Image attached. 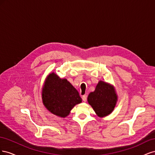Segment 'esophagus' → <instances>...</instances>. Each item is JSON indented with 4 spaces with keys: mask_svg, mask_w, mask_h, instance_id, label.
Instances as JSON below:
<instances>
[{
    "mask_svg": "<svg viewBox=\"0 0 155 155\" xmlns=\"http://www.w3.org/2000/svg\"><path fill=\"white\" fill-rule=\"evenodd\" d=\"M87 95H83L82 96V99H83V101L86 102L87 101Z\"/></svg>",
    "mask_w": 155,
    "mask_h": 155,
    "instance_id": "esophagus-1",
    "label": "esophagus"
}]
</instances>
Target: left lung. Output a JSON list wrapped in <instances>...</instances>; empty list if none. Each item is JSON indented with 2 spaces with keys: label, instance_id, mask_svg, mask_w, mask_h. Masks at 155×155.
Wrapping results in <instances>:
<instances>
[{
  "label": "left lung",
  "instance_id": "obj_1",
  "mask_svg": "<svg viewBox=\"0 0 155 155\" xmlns=\"http://www.w3.org/2000/svg\"><path fill=\"white\" fill-rule=\"evenodd\" d=\"M87 101L96 115L100 118H104L114 110L118 101V96L113 85L100 81L94 91L88 94Z\"/></svg>",
  "mask_w": 155,
  "mask_h": 155
}]
</instances>
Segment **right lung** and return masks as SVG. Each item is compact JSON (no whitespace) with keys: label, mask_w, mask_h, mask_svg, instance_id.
<instances>
[{"label":"right lung","mask_w":155,"mask_h":155,"mask_svg":"<svg viewBox=\"0 0 155 155\" xmlns=\"http://www.w3.org/2000/svg\"><path fill=\"white\" fill-rule=\"evenodd\" d=\"M41 94L46 109L61 118L67 117L75 105L82 102L78 91L72 84L54 72L46 77Z\"/></svg>","instance_id":"add662e5"}]
</instances>
